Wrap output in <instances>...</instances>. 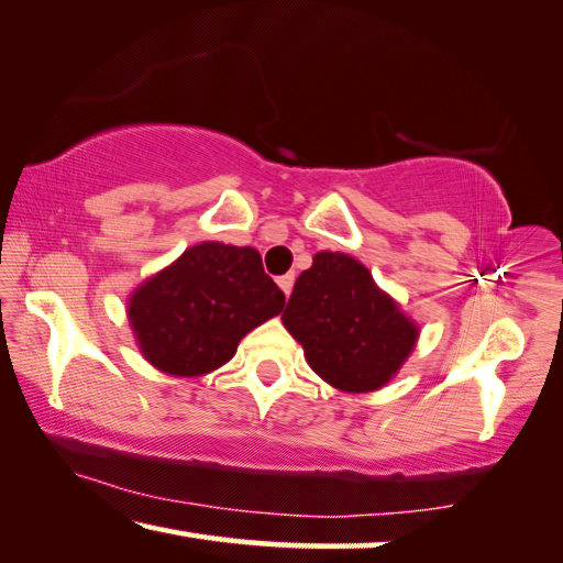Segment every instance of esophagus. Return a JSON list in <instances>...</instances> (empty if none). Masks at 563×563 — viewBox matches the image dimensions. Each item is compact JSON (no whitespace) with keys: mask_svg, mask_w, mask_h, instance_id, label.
Returning <instances> with one entry per match:
<instances>
[{"mask_svg":"<svg viewBox=\"0 0 563 563\" xmlns=\"http://www.w3.org/2000/svg\"><path fill=\"white\" fill-rule=\"evenodd\" d=\"M276 282H279V287H282V291H284V294H287V297H289V294H291V289H294V274H284V276H279V279H276Z\"/></svg>","mask_w":563,"mask_h":563,"instance_id":"esophagus-1","label":"esophagus"}]
</instances>
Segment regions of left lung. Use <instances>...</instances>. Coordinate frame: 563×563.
Segmentation results:
<instances>
[{
	"mask_svg": "<svg viewBox=\"0 0 563 563\" xmlns=\"http://www.w3.org/2000/svg\"><path fill=\"white\" fill-rule=\"evenodd\" d=\"M282 319L309 367L344 393L383 387L418 340V327L347 254H317L294 284Z\"/></svg>",
	"mask_w": 563,
	"mask_h": 563,
	"instance_id": "8db88e82",
	"label": "left lung"
}]
</instances>
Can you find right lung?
I'll return each instance as SVG.
<instances>
[{"label":"right lung","mask_w":563,"mask_h":563,"mask_svg":"<svg viewBox=\"0 0 563 563\" xmlns=\"http://www.w3.org/2000/svg\"><path fill=\"white\" fill-rule=\"evenodd\" d=\"M284 309V291L249 246L198 244L131 297L141 352L168 375H206L236 352L241 336Z\"/></svg>","instance_id":"right-lung-1"}]
</instances>
